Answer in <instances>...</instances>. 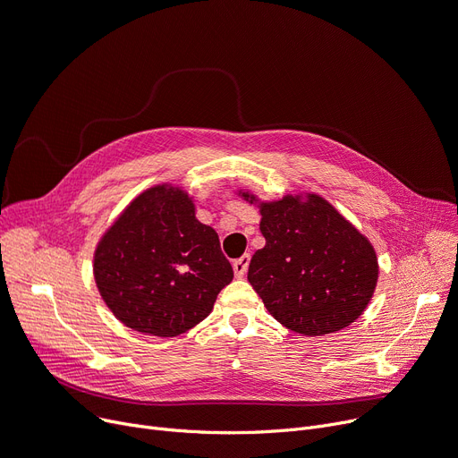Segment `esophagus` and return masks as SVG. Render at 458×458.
<instances>
[{"mask_svg":"<svg viewBox=\"0 0 458 458\" xmlns=\"http://www.w3.org/2000/svg\"><path fill=\"white\" fill-rule=\"evenodd\" d=\"M250 253L242 255L241 259H236L233 263V270H234V276L236 277H244V274L248 272V267H250Z\"/></svg>","mask_w":458,"mask_h":458,"instance_id":"34e87169","label":"esophagus"}]
</instances>
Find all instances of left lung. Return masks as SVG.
<instances>
[{
  "label": "left lung",
  "instance_id": "obj_1",
  "mask_svg": "<svg viewBox=\"0 0 458 458\" xmlns=\"http://www.w3.org/2000/svg\"><path fill=\"white\" fill-rule=\"evenodd\" d=\"M260 216L267 244L251 257L248 281L270 315L303 335L351 326L377 287L378 259L371 242L317 193L260 203Z\"/></svg>",
  "mask_w": 458,
  "mask_h": 458
}]
</instances>
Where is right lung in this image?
Listing matches in <instances>:
<instances>
[{
    "label": "right lung",
    "instance_id": "right-lung-1",
    "mask_svg": "<svg viewBox=\"0 0 458 458\" xmlns=\"http://www.w3.org/2000/svg\"><path fill=\"white\" fill-rule=\"evenodd\" d=\"M106 306L128 328L175 337L199 324L233 281L217 233L181 188L160 184L130 203L95 251Z\"/></svg>",
    "mask_w": 458,
    "mask_h": 458
}]
</instances>
